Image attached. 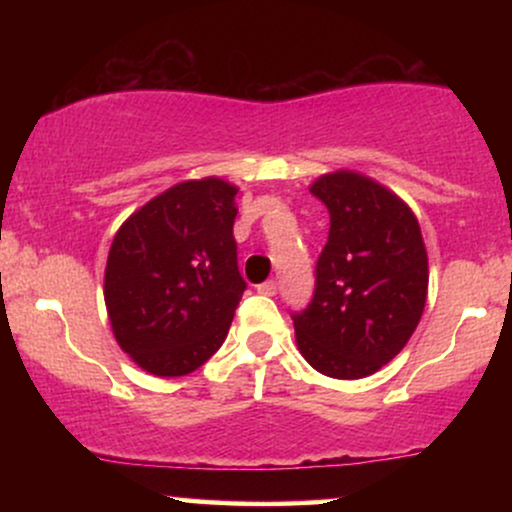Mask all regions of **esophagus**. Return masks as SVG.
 Segmentation results:
<instances>
[{
    "label": "esophagus",
    "instance_id": "obj_1",
    "mask_svg": "<svg viewBox=\"0 0 512 512\" xmlns=\"http://www.w3.org/2000/svg\"><path fill=\"white\" fill-rule=\"evenodd\" d=\"M276 289H279V284H276L274 279H269V281H264V284H260L257 286V291L262 293V296H274L276 293Z\"/></svg>",
    "mask_w": 512,
    "mask_h": 512
}]
</instances>
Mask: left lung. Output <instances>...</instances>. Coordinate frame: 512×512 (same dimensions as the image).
Here are the masks:
<instances>
[{"label":"left lung","mask_w":512,"mask_h":512,"mask_svg":"<svg viewBox=\"0 0 512 512\" xmlns=\"http://www.w3.org/2000/svg\"><path fill=\"white\" fill-rule=\"evenodd\" d=\"M310 192L330 211V236L313 298L291 315L298 349L322 375L366 378L404 349L424 313L419 221L397 195L349 170L322 175Z\"/></svg>","instance_id":"obj_1"}]
</instances>
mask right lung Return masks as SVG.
<instances>
[{"label": "right lung", "instance_id": "add662e5", "mask_svg": "<svg viewBox=\"0 0 512 512\" xmlns=\"http://www.w3.org/2000/svg\"><path fill=\"white\" fill-rule=\"evenodd\" d=\"M236 192L219 178L180 182L134 211L110 245V325L149 373H192L226 339L248 289L233 238Z\"/></svg>", "mask_w": 512, "mask_h": 512}]
</instances>
